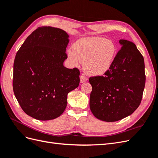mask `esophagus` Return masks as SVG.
I'll return each instance as SVG.
<instances>
[{
	"instance_id": "esophagus-1",
	"label": "esophagus",
	"mask_w": 158,
	"mask_h": 158,
	"mask_svg": "<svg viewBox=\"0 0 158 158\" xmlns=\"http://www.w3.org/2000/svg\"><path fill=\"white\" fill-rule=\"evenodd\" d=\"M80 82L81 83H84V82H86V81L88 80V79H87V78L86 77H85V76H81L80 77Z\"/></svg>"
}]
</instances>
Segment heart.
Returning a JSON list of instances; mask_svg holds the SVG:
<instances>
[{"mask_svg":"<svg viewBox=\"0 0 158 158\" xmlns=\"http://www.w3.org/2000/svg\"><path fill=\"white\" fill-rule=\"evenodd\" d=\"M73 50L67 52L69 60L74 66L84 63L85 71L93 76H101L111 67L117 53V46L101 37H84L76 41Z\"/></svg>","mask_w":158,"mask_h":158,"instance_id":"b5f03b06","label":"heart"}]
</instances>
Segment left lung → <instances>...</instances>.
<instances>
[{
    "instance_id": "left-lung-1",
    "label": "left lung",
    "mask_w": 158,
    "mask_h": 158,
    "mask_svg": "<svg viewBox=\"0 0 158 158\" xmlns=\"http://www.w3.org/2000/svg\"><path fill=\"white\" fill-rule=\"evenodd\" d=\"M122 46L104 76L89 79L92 86L89 107L101 121L125 118L140 106L145 86L144 60L133 43L121 40Z\"/></svg>"
}]
</instances>
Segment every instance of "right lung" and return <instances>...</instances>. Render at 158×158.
Listing matches in <instances>:
<instances>
[{"instance_id":"right-lung-1","label":"right lung","mask_w":158,"mask_h":158,"mask_svg":"<svg viewBox=\"0 0 158 158\" xmlns=\"http://www.w3.org/2000/svg\"><path fill=\"white\" fill-rule=\"evenodd\" d=\"M69 35L52 27L37 28L27 37L14 63L13 90L23 111L40 121L61 115L67 95L78 88L80 72L64 66Z\"/></svg>"}]
</instances>
